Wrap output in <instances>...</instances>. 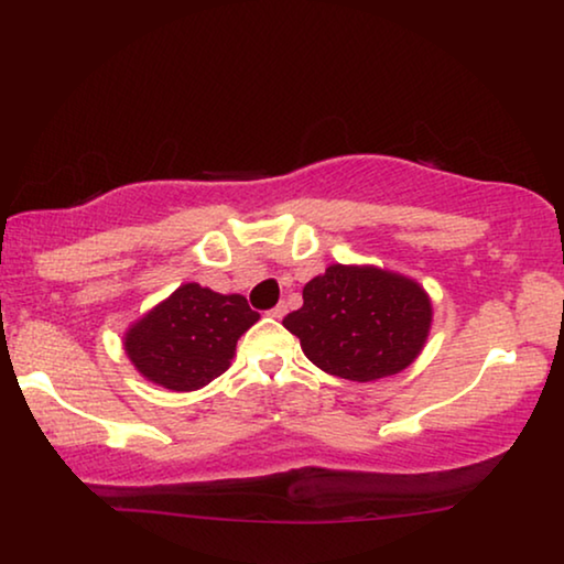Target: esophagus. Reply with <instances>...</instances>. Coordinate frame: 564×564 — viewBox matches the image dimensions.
Instances as JSON below:
<instances>
[{"label": "esophagus", "mask_w": 564, "mask_h": 564, "mask_svg": "<svg viewBox=\"0 0 564 564\" xmlns=\"http://www.w3.org/2000/svg\"><path fill=\"white\" fill-rule=\"evenodd\" d=\"M284 313H288V305H284V303H280V305H274L272 307V311H269V315H272V318H282V315Z\"/></svg>", "instance_id": "obj_1"}]
</instances>
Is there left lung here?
<instances>
[{
	"label": "left lung",
	"mask_w": 564,
	"mask_h": 564,
	"mask_svg": "<svg viewBox=\"0 0 564 564\" xmlns=\"http://www.w3.org/2000/svg\"><path fill=\"white\" fill-rule=\"evenodd\" d=\"M282 323L323 372L369 382L398 375L419 357L431 303L419 284L400 274L334 264L305 284L303 307Z\"/></svg>",
	"instance_id": "left-lung-1"
}]
</instances>
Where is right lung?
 Segmentation results:
<instances>
[{
    "instance_id": "add662e5",
    "label": "right lung",
    "mask_w": 564,
    "mask_h": 564,
    "mask_svg": "<svg viewBox=\"0 0 564 564\" xmlns=\"http://www.w3.org/2000/svg\"><path fill=\"white\" fill-rule=\"evenodd\" d=\"M257 321L259 313L243 295L189 282L128 330L126 351L151 382L176 392L197 390L226 372L236 341Z\"/></svg>"
}]
</instances>
